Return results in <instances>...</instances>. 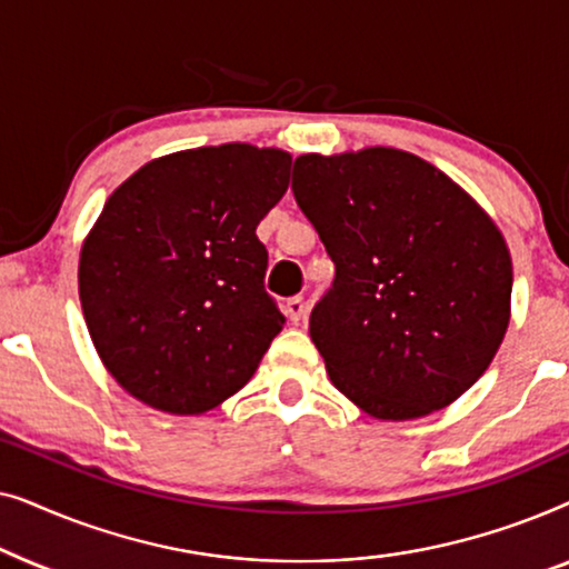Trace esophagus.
I'll return each instance as SVG.
<instances>
[{"label":"esophagus","mask_w":569,"mask_h":569,"mask_svg":"<svg viewBox=\"0 0 569 569\" xmlns=\"http://www.w3.org/2000/svg\"><path fill=\"white\" fill-rule=\"evenodd\" d=\"M284 313H287V318H290L292 323H300L302 318H306V313H308V302H306V298H302V295H295V298L287 300Z\"/></svg>","instance_id":"34e87169"}]
</instances>
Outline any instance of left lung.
<instances>
[{
	"label": "left lung",
	"instance_id": "8db88e82",
	"mask_svg": "<svg viewBox=\"0 0 569 569\" xmlns=\"http://www.w3.org/2000/svg\"><path fill=\"white\" fill-rule=\"evenodd\" d=\"M292 193L331 256L310 339L331 383L378 419H417L477 383L510 321L508 246L417 154H300Z\"/></svg>",
	"mask_w": 569,
	"mask_h": 569
}]
</instances>
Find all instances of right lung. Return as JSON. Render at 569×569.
I'll return each mask as SVG.
<instances>
[{
    "instance_id": "obj_1",
    "label": "right lung",
    "mask_w": 569,
    "mask_h": 569,
    "mask_svg": "<svg viewBox=\"0 0 569 569\" xmlns=\"http://www.w3.org/2000/svg\"><path fill=\"white\" fill-rule=\"evenodd\" d=\"M290 166L282 150L201 147L147 162L106 201L80 253V300L134 399L201 415L251 380L284 326L256 228Z\"/></svg>"
}]
</instances>
